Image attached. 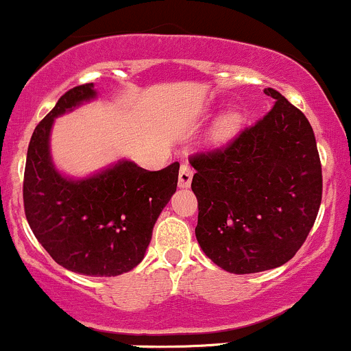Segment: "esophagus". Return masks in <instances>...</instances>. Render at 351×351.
<instances>
[{
    "mask_svg": "<svg viewBox=\"0 0 351 351\" xmlns=\"http://www.w3.org/2000/svg\"><path fill=\"white\" fill-rule=\"evenodd\" d=\"M191 178H193V168L190 165H182L178 175V183L182 188H188L191 184Z\"/></svg>",
    "mask_w": 351,
    "mask_h": 351,
    "instance_id": "obj_1",
    "label": "esophagus"
}]
</instances>
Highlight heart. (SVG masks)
I'll return each instance as SVG.
<instances>
[{
    "label": "heart",
    "instance_id": "b5f03b06",
    "mask_svg": "<svg viewBox=\"0 0 351 351\" xmlns=\"http://www.w3.org/2000/svg\"><path fill=\"white\" fill-rule=\"evenodd\" d=\"M238 125H240V117H238L237 113L223 114V117L215 123L211 136H213L215 140H225V138L232 136V134L237 132Z\"/></svg>",
    "mask_w": 351,
    "mask_h": 351
}]
</instances>
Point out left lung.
I'll return each mask as SVG.
<instances>
[{
    "instance_id": "8db88e82",
    "label": "left lung",
    "mask_w": 351,
    "mask_h": 351,
    "mask_svg": "<svg viewBox=\"0 0 351 351\" xmlns=\"http://www.w3.org/2000/svg\"><path fill=\"white\" fill-rule=\"evenodd\" d=\"M271 110L226 145L190 156L196 169L199 246L237 275L282 267L305 243L322 203L313 128L282 93Z\"/></svg>"
}]
</instances>
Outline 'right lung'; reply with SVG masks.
Here are the masks:
<instances>
[{
    "label": "right lung",
    "instance_id": "obj_1",
    "mask_svg": "<svg viewBox=\"0 0 351 351\" xmlns=\"http://www.w3.org/2000/svg\"><path fill=\"white\" fill-rule=\"evenodd\" d=\"M96 96L93 83L71 88L34 128L23 182L25 215L49 256L69 271L117 276L143 260L161 210L178 184L180 163L148 171L132 161L86 180H68L49 156L53 121Z\"/></svg>",
    "mask_w": 351,
    "mask_h": 351
}]
</instances>
